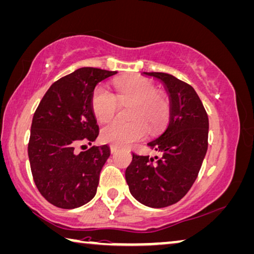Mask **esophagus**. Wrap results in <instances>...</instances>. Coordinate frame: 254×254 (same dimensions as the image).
<instances>
[{"label": "esophagus", "mask_w": 254, "mask_h": 254, "mask_svg": "<svg viewBox=\"0 0 254 254\" xmlns=\"http://www.w3.org/2000/svg\"><path fill=\"white\" fill-rule=\"evenodd\" d=\"M117 152V147H115V146H110V153L112 154H114V153Z\"/></svg>", "instance_id": "34e87169"}]
</instances>
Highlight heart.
<instances>
[{"mask_svg":"<svg viewBox=\"0 0 254 254\" xmlns=\"http://www.w3.org/2000/svg\"><path fill=\"white\" fill-rule=\"evenodd\" d=\"M116 95L105 86H98L92 95V109L100 122L113 120L121 106H128V122L115 121L101 130V139L116 147H126L147 134L162 130L169 116V101L156 91L153 81L140 76L124 77L114 81Z\"/></svg>","mask_w":254,"mask_h":254,"instance_id":"b5f03b06","label":"heart"}]
</instances>
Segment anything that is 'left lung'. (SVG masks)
Wrapping results in <instances>:
<instances>
[{
    "instance_id": "obj_1",
    "label": "left lung",
    "mask_w": 254,
    "mask_h": 254,
    "mask_svg": "<svg viewBox=\"0 0 254 254\" xmlns=\"http://www.w3.org/2000/svg\"><path fill=\"white\" fill-rule=\"evenodd\" d=\"M159 79L170 101L169 124L148 142L160 156L137 155L126 170L131 194L142 205L162 208L184 197L197 178L207 146L208 116L194 88L164 72H144Z\"/></svg>"
}]
</instances>
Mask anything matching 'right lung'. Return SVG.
<instances>
[{
  "label": "right lung",
  "mask_w": 254,
  "mask_h": 254,
  "mask_svg": "<svg viewBox=\"0 0 254 254\" xmlns=\"http://www.w3.org/2000/svg\"><path fill=\"white\" fill-rule=\"evenodd\" d=\"M98 67H80L55 81L35 110L28 141L32 176L47 201L60 208H77L93 199L100 171L110 155L107 145L76 153L81 142L99 135L92 95L100 81L116 74Z\"/></svg>",
  "instance_id": "add662e5"
}]
</instances>
